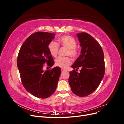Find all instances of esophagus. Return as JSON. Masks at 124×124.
<instances>
[{
    "label": "esophagus",
    "instance_id": "1",
    "mask_svg": "<svg viewBox=\"0 0 124 124\" xmlns=\"http://www.w3.org/2000/svg\"><path fill=\"white\" fill-rule=\"evenodd\" d=\"M61 70H62V72H64V71H66L65 69H62Z\"/></svg>",
    "mask_w": 124,
    "mask_h": 124
}]
</instances>
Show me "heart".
<instances>
[{
	"instance_id": "heart-1",
	"label": "heart",
	"mask_w": 124,
	"mask_h": 124,
	"mask_svg": "<svg viewBox=\"0 0 124 124\" xmlns=\"http://www.w3.org/2000/svg\"><path fill=\"white\" fill-rule=\"evenodd\" d=\"M60 45L63 47L67 48L66 55L70 56V57L75 59L78 55V50L76 47L77 46V41L73 37L69 35H65L61 37L58 40ZM48 49L50 54L56 57L59 50V46L58 43L54 41H52L48 45ZM71 63V58L69 57H58L55 60V65L57 67L62 69H66Z\"/></svg>"
}]
</instances>
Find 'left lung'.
Wrapping results in <instances>:
<instances>
[{
  "instance_id": "obj_1",
  "label": "left lung",
  "mask_w": 124,
  "mask_h": 124,
  "mask_svg": "<svg viewBox=\"0 0 124 124\" xmlns=\"http://www.w3.org/2000/svg\"><path fill=\"white\" fill-rule=\"evenodd\" d=\"M82 47L81 54L71 67L69 83L71 91L78 96L85 97L94 92L104 75V54L100 44L89 34L77 35ZM80 67V72H76Z\"/></svg>"
}]
</instances>
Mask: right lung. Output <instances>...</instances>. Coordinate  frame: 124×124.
<instances>
[{
    "label": "right lung",
    "instance_id": "right-lung-1",
    "mask_svg": "<svg viewBox=\"0 0 124 124\" xmlns=\"http://www.w3.org/2000/svg\"><path fill=\"white\" fill-rule=\"evenodd\" d=\"M55 35L47 32L32 33L22 44L17 56L22 84L28 92L39 98H48L55 92L62 72L59 67L43 69L46 62L49 67L54 65L48 45Z\"/></svg>",
    "mask_w": 124,
    "mask_h": 124
}]
</instances>
